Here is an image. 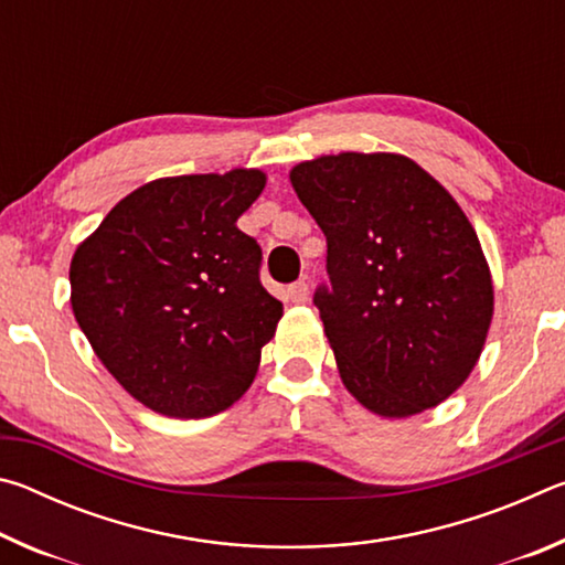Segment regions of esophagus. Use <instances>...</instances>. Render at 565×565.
I'll return each mask as SVG.
<instances>
[{
    "mask_svg": "<svg viewBox=\"0 0 565 565\" xmlns=\"http://www.w3.org/2000/svg\"><path fill=\"white\" fill-rule=\"evenodd\" d=\"M286 294H289V299L294 303H306V301H309V284L296 281V284L289 286V291H286Z\"/></svg>",
    "mask_w": 565,
    "mask_h": 565,
    "instance_id": "1",
    "label": "esophagus"
}]
</instances>
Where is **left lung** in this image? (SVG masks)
Returning a JSON list of instances; mask_svg holds the SVG:
<instances>
[{
	"label": "left lung",
	"mask_w": 565,
	"mask_h": 565,
	"mask_svg": "<svg viewBox=\"0 0 565 565\" xmlns=\"http://www.w3.org/2000/svg\"><path fill=\"white\" fill-rule=\"evenodd\" d=\"M291 186L327 236L321 311L343 386L371 414L408 418L463 386L493 319L476 228L414 159L341 151L301 161Z\"/></svg>",
	"instance_id": "8db88e82"
}]
</instances>
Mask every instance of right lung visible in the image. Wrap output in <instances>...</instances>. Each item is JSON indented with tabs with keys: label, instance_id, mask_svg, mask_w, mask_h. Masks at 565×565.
Masks as SVG:
<instances>
[{
	"label": "right lung",
	"instance_id": "add662e5",
	"mask_svg": "<svg viewBox=\"0 0 565 565\" xmlns=\"http://www.w3.org/2000/svg\"><path fill=\"white\" fill-rule=\"evenodd\" d=\"M264 186L262 169L154 179L76 246L74 319L161 416L206 418L242 398L284 317L259 281V244L236 226Z\"/></svg>",
	"mask_w": 565,
	"mask_h": 565
}]
</instances>
